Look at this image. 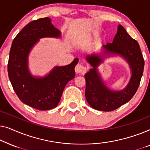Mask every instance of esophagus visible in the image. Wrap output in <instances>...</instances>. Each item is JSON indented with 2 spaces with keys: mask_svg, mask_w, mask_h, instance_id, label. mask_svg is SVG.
Masks as SVG:
<instances>
[{
  "mask_svg": "<svg viewBox=\"0 0 150 150\" xmlns=\"http://www.w3.org/2000/svg\"><path fill=\"white\" fill-rule=\"evenodd\" d=\"M75 71L77 74H84L87 71V67H86L85 65L79 63V64L76 65Z\"/></svg>",
  "mask_w": 150,
  "mask_h": 150,
  "instance_id": "esophagus-1",
  "label": "esophagus"
}]
</instances>
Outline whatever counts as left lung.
Wrapping results in <instances>:
<instances>
[{
    "mask_svg": "<svg viewBox=\"0 0 150 150\" xmlns=\"http://www.w3.org/2000/svg\"><path fill=\"white\" fill-rule=\"evenodd\" d=\"M104 49L106 53L124 57L132 71V76L127 87L122 91H112L104 85L97 72V67L103 61L101 57L93 54L86 58L93 66V69L85 75L86 100L94 109L112 111L130 101L134 96L140 85L145 62L138 42L131 38L120 24L112 43L104 46Z\"/></svg>",
    "mask_w": 150,
    "mask_h": 150,
    "instance_id": "8db88e82",
    "label": "left lung"
}]
</instances>
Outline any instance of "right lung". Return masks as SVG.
<instances>
[{"instance_id":"right-lung-1","label":"right lung","mask_w":150,"mask_h":150,"mask_svg":"<svg viewBox=\"0 0 150 150\" xmlns=\"http://www.w3.org/2000/svg\"><path fill=\"white\" fill-rule=\"evenodd\" d=\"M60 35L50 18H40L26 24L12 42L7 65L10 82L19 99L35 109L47 110L56 107L65 85L75 76L78 58L66 66L55 67L44 78L32 76L28 71V53L39 39Z\"/></svg>"}]
</instances>
